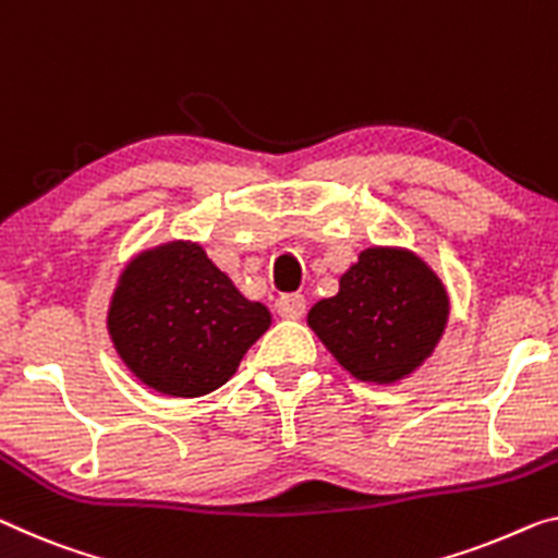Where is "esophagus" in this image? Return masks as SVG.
Returning a JSON list of instances; mask_svg holds the SVG:
<instances>
[{
    "mask_svg": "<svg viewBox=\"0 0 558 558\" xmlns=\"http://www.w3.org/2000/svg\"><path fill=\"white\" fill-rule=\"evenodd\" d=\"M277 312L284 319H302L306 312V299L302 294H284L277 302Z\"/></svg>",
    "mask_w": 558,
    "mask_h": 558,
    "instance_id": "34e87169",
    "label": "esophagus"
}]
</instances>
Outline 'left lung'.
I'll use <instances>...</instances> for the list:
<instances>
[{"instance_id": "left-lung-1", "label": "left lung", "mask_w": 558, "mask_h": 558, "mask_svg": "<svg viewBox=\"0 0 558 558\" xmlns=\"http://www.w3.org/2000/svg\"><path fill=\"white\" fill-rule=\"evenodd\" d=\"M449 322L444 281L404 246H366L316 302L306 324L341 368L366 384H397L434 354Z\"/></svg>"}]
</instances>
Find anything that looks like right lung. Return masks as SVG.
Wrapping results in <instances>:
<instances>
[{"label": "right lung", "mask_w": 558, "mask_h": 558, "mask_svg": "<svg viewBox=\"0 0 558 558\" xmlns=\"http://www.w3.org/2000/svg\"><path fill=\"white\" fill-rule=\"evenodd\" d=\"M271 327L202 244L174 239L126 264L107 312L117 354L144 387L165 397H204L236 374Z\"/></svg>", "instance_id": "right-lung-1"}]
</instances>
